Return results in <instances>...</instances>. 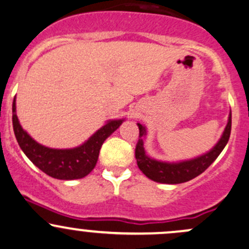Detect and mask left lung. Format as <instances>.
Listing matches in <instances>:
<instances>
[{"label": "left lung", "instance_id": "8db88e82", "mask_svg": "<svg viewBox=\"0 0 249 249\" xmlns=\"http://www.w3.org/2000/svg\"><path fill=\"white\" fill-rule=\"evenodd\" d=\"M137 125L139 129V139L137 146H136V160H137V165L142 173L151 181L165 183V184H179V183L188 182L201 175L206 169H208V166L216 160L218 155L225 149L229 141V136H231V111L229 112L228 122H227L222 136L209 151L195 158H191V160H178V162H165V160L150 157L144 147V139L146 138L147 133L146 127L139 123H137Z\"/></svg>", "mask_w": 249, "mask_h": 249}]
</instances>
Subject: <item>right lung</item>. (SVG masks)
<instances>
[{"label":"right lung","mask_w":249,"mask_h":249,"mask_svg":"<svg viewBox=\"0 0 249 249\" xmlns=\"http://www.w3.org/2000/svg\"><path fill=\"white\" fill-rule=\"evenodd\" d=\"M125 119L107 120L81 145L72 149H53L37 143L21 126L16 116V98L13 102V127L16 141L24 155L41 171L56 179H79L87 176L97 164L99 151L106 138L110 137Z\"/></svg>","instance_id":"1"}]
</instances>
